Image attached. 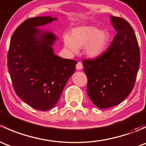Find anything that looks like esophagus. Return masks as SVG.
Returning <instances> with one entry per match:
<instances>
[{
	"instance_id": "1",
	"label": "esophagus",
	"mask_w": 146,
	"mask_h": 146,
	"mask_svg": "<svg viewBox=\"0 0 146 146\" xmlns=\"http://www.w3.org/2000/svg\"><path fill=\"white\" fill-rule=\"evenodd\" d=\"M82 67H83V66H82V64L81 62H78L77 65H76V69L77 70H81L82 68Z\"/></svg>"
}]
</instances>
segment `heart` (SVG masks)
Masks as SVG:
<instances>
[{"instance_id":"heart-1","label":"heart","mask_w":146,"mask_h":146,"mask_svg":"<svg viewBox=\"0 0 146 146\" xmlns=\"http://www.w3.org/2000/svg\"><path fill=\"white\" fill-rule=\"evenodd\" d=\"M109 41V34L104 29H98L95 26H82L75 28L68 35L64 36L66 48L73 52L78 47L84 46L88 56L95 58L104 52Z\"/></svg>"}]
</instances>
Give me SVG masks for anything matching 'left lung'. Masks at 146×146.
<instances>
[{
	"label": "left lung",
	"mask_w": 146,
	"mask_h": 146,
	"mask_svg": "<svg viewBox=\"0 0 146 146\" xmlns=\"http://www.w3.org/2000/svg\"><path fill=\"white\" fill-rule=\"evenodd\" d=\"M117 34L107 51L93 59L82 60L88 78L87 93L96 107L119 104L134 87L140 49L133 28L123 18L111 16Z\"/></svg>",
	"instance_id": "left-lung-1"
}]
</instances>
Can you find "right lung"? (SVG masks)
Returning <instances> with one entry per match:
<instances>
[{"label": "right lung", "mask_w": 146, "mask_h": 146, "mask_svg": "<svg viewBox=\"0 0 146 146\" xmlns=\"http://www.w3.org/2000/svg\"><path fill=\"white\" fill-rule=\"evenodd\" d=\"M56 20L46 16L25 20L15 30L8 53V71L16 95L41 111L56 104L77 64L55 55L51 46L55 35L36 27Z\"/></svg>", "instance_id": "1"}]
</instances>
